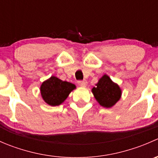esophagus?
<instances>
[{"instance_id": "esophagus-1", "label": "esophagus", "mask_w": 158, "mask_h": 158, "mask_svg": "<svg viewBox=\"0 0 158 158\" xmlns=\"http://www.w3.org/2000/svg\"><path fill=\"white\" fill-rule=\"evenodd\" d=\"M78 84H79V85H80V86L85 87L87 85V81L86 80L78 81Z\"/></svg>"}]
</instances>
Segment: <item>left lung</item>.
I'll list each match as a JSON object with an SVG mask.
<instances>
[{
	"mask_svg": "<svg viewBox=\"0 0 158 158\" xmlns=\"http://www.w3.org/2000/svg\"><path fill=\"white\" fill-rule=\"evenodd\" d=\"M94 97L100 106L111 108L120 99L122 90L118 85L112 82L109 76L104 75L92 89Z\"/></svg>",
	"mask_w": 158,
	"mask_h": 158,
	"instance_id": "obj_1",
	"label": "left lung"
}]
</instances>
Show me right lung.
<instances>
[{
    "instance_id": "right-lung-1",
    "label": "right lung",
    "mask_w": 158,
    "mask_h": 158,
    "mask_svg": "<svg viewBox=\"0 0 158 158\" xmlns=\"http://www.w3.org/2000/svg\"><path fill=\"white\" fill-rule=\"evenodd\" d=\"M75 89L74 84L51 76L42 83L40 93L46 103L51 106H57L62 104Z\"/></svg>"
}]
</instances>
